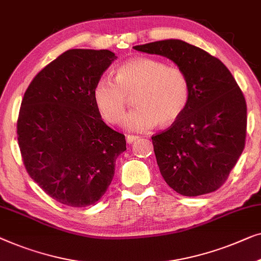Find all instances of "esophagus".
<instances>
[{"label":"esophagus","mask_w":261,"mask_h":261,"mask_svg":"<svg viewBox=\"0 0 261 261\" xmlns=\"http://www.w3.org/2000/svg\"><path fill=\"white\" fill-rule=\"evenodd\" d=\"M138 139H139V137H137V135H127L126 137L127 143H133L134 141H137Z\"/></svg>","instance_id":"obj_1"}]
</instances>
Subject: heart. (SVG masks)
Instances as JSON below:
<instances>
[{
    "mask_svg": "<svg viewBox=\"0 0 261 261\" xmlns=\"http://www.w3.org/2000/svg\"><path fill=\"white\" fill-rule=\"evenodd\" d=\"M134 95L137 107L126 114L123 127L145 132L180 118L190 101V84L182 69L156 59L129 60L116 70V79L99 77L93 89L97 109L109 123L122 119L128 95Z\"/></svg>",
    "mask_w": 261,
    "mask_h": 261,
    "instance_id": "1",
    "label": "heart"
}]
</instances>
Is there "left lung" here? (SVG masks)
<instances>
[{"instance_id":"left-lung-1","label":"left lung","mask_w":261,"mask_h":261,"mask_svg":"<svg viewBox=\"0 0 261 261\" xmlns=\"http://www.w3.org/2000/svg\"><path fill=\"white\" fill-rule=\"evenodd\" d=\"M172 60L190 84V101L168 129L153 135L156 162L176 193H212L227 180L243 153L247 107L231 71L220 60L181 40L133 47Z\"/></svg>"}]
</instances>
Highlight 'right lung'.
Here are the masks:
<instances>
[{"label":"right lung","instance_id":"add662e5","mask_svg":"<svg viewBox=\"0 0 261 261\" xmlns=\"http://www.w3.org/2000/svg\"><path fill=\"white\" fill-rule=\"evenodd\" d=\"M116 60L107 49H69L25 90L17 140L30 177L60 203L87 207L102 198L126 150L124 135L102 121L95 82Z\"/></svg>","mask_w":261,"mask_h":261}]
</instances>
